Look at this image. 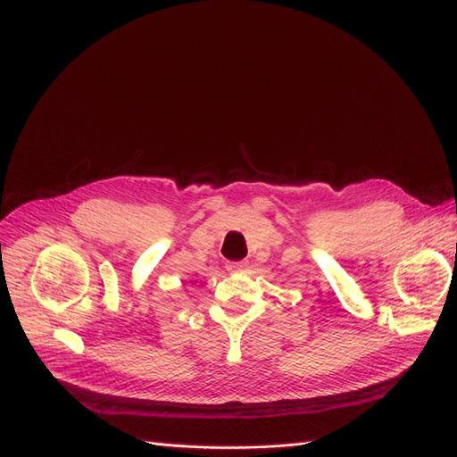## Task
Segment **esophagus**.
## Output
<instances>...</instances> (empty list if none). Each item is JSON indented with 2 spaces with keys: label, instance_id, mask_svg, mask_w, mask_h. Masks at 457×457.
<instances>
[{
  "label": "esophagus",
  "instance_id": "1",
  "mask_svg": "<svg viewBox=\"0 0 457 457\" xmlns=\"http://www.w3.org/2000/svg\"><path fill=\"white\" fill-rule=\"evenodd\" d=\"M228 271L231 273H237V271H243L245 270V262H228Z\"/></svg>",
  "mask_w": 457,
  "mask_h": 457
}]
</instances>
